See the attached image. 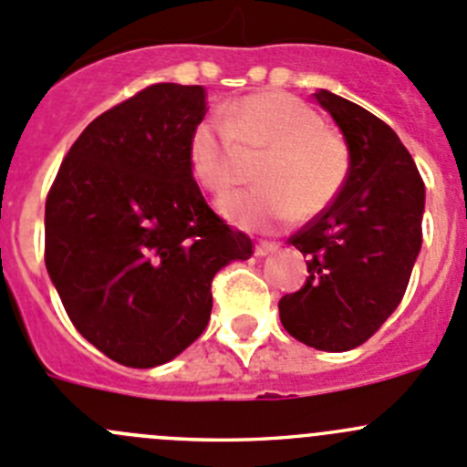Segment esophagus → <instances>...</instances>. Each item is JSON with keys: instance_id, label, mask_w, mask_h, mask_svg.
<instances>
[{"instance_id": "34e87169", "label": "esophagus", "mask_w": 467, "mask_h": 467, "mask_svg": "<svg viewBox=\"0 0 467 467\" xmlns=\"http://www.w3.org/2000/svg\"><path fill=\"white\" fill-rule=\"evenodd\" d=\"M275 250H277V245H275V243H265V241H261V243H256V245H254V254H256V256L273 254Z\"/></svg>"}]
</instances>
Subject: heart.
Returning <instances> with one entry per match:
<instances>
[{
  "instance_id": "b5f03b06",
  "label": "heart",
  "mask_w": 467,
  "mask_h": 467,
  "mask_svg": "<svg viewBox=\"0 0 467 467\" xmlns=\"http://www.w3.org/2000/svg\"><path fill=\"white\" fill-rule=\"evenodd\" d=\"M243 158H261L250 192L222 199L220 213L236 226L273 231L293 217L321 215L344 188L350 150L339 132L305 100L284 91L245 96L192 128L188 162L192 179L211 194H224L241 179Z\"/></svg>"
}]
</instances>
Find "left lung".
I'll use <instances>...</instances> for the list:
<instances>
[{"mask_svg": "<svg viewBox=\"0 0 467 467\" xmlns=\"http://www.w3.org/2000/svg\"><path fill=\"white\" fill-rule=\"evenodd\" d=\"M314 98L344 132L350 171L335 202L288 238L309 275L279 300V318L297 341L341 353L401 303L421 247L424 181L388 123L326 88Z\"/></svg>", "mask_w": 467, "mask_h": 467, "instance_id": "obj_1", "label": "left lung"}]
</instances>
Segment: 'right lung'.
Here are the masks:
<instances>
[{"mask_svg": "<svg viewBox=\"0 0 467 467\" xmlns=\"http://www.w3.org/2000/svg\"><path fill=\"white\" fill-rule=\"evenodd\" d=\"M203 87L150 84L93 119L46 202V268L79 335L114 362L150 369L208 326L211 282L252 241L203 199L188 140Z\"/></svg>", "mask_w": 467, "mask_h": 467, "instance_id": "add662e5", "label": "right lung"}]
</instances>
